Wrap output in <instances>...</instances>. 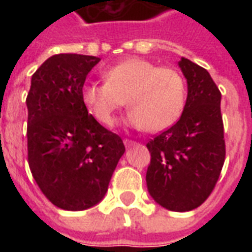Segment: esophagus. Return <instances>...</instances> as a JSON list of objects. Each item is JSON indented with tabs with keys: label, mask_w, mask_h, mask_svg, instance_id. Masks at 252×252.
Returning <instances> with one entry per match:
<instances>
[{
	"label": "esophagus",
	"mask_w": 252,
	"mask_h": 252,
	"mask_svg": "<svg viewBox=\"0 0 252 252\" xmlns=\"http://www.w3.org/2000/svg\"><path fill=\"white\" fill-rule=\"evenodd\" d=\"M124 144H126V147H132V146H136L137 143L129 140V139H124Z\"/></svg>",
	"instance_id": "34e87169"
}]
</instances>
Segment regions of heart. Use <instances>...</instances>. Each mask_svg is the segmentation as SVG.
Instances as JSON below:
<instances>
[{
    "label": "heart",
    "mask_w": 252,
    "mask_h": 252,
    "mask_svg": "<svg viewBox=\"0 0 252 252\" xmlns=\"http://www.w3.org/2000/svg\"><path fill=\"white\" fill-rule=\"evenodd\" d=\"M105 83L83 85L81 98L89 112L104 124L126 105L128 124L147 132L167 129L178 120L186 104V85L180 72L159 67L143 58H129L102 71Z\"/></svg>",
    "instance_id": "b5f03b06"
}]
</instances>
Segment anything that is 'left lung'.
<instances>
[{"label": "left lung", "mask_w": 252, "mask_h": 252, "mask_svg": "<svg viewBox=\"0 0 252 252\" xmlns=\"http://www.w3.org/2000/svg\"><path fill=\"white\" fill-rule=\"evenodd\" d=\"M188 98L180 120L147 143L151 162L146 181L150 195L169 211L200 206L215 189L225 159L220 101L209 72L182 58Z\"/></svg>", "instance_id": "1"}]
</instances>
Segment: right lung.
<instances>
[{"instance_id": "add662e5", "label": "right lung", "mask_w": 252, "mask_h": 252, "mask_svg": "<svg viewBox=\"0 0 252 252\" xmlns=\"http://www.w3.org/2000/svg\"><path fill=\"white\" fill-rule=\"evenodd\" d=\"M99 58L58 54L31 79L28 163L36 184L64 211H85L104 198L126 151L119 135L89 115L83 83Z\"/></svg>"}]
</instances>
